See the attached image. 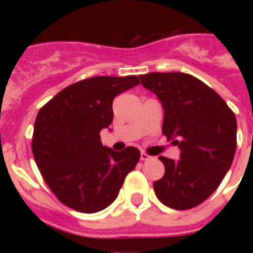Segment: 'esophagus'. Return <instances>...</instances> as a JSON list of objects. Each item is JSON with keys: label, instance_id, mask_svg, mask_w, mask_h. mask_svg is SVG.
I'll return each mask as SVG.
<instances>
[{"label": "esophagus", "instance_id": "34e87169", "mask_svg": "<svg viewBox=\"0 0 253 253\" xmlns=\"http://www.w3.org/2000/svg\"><path fill=\"white\" fill-rule=\"evenodd\" d=\"M149 159H150V156H149L148 153H145V152L141 153V160H142V161H148Z\"/></svg>", "mask_w": 253, "mask_h": 253}]
</instances>
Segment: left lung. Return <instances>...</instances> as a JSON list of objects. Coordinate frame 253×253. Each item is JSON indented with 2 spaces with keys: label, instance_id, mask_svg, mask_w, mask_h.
I'll return each instance as SVG.
<instances>
[{
  "label": "left lung",
  "instance_id": "left-lung-1",
  "mask_svg": "<svg viewBox=\"0 0 253 253\" xmlns=\"http://www.w3.org/2000/svg\"><path fill=\"white\" fill-rule=\"evenodd\" d=\"M139 80L163 104V134L181 150L177 161L159 157L165 173L153 183L156 196L170 209H192L217 190L232 165L237 145L234 112L191 74L148 73Z\"/></svg>",
  "mask_w": 253,
  "mask_h": 253
}]
</instances>
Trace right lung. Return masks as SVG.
<instances>
[{
  "label": "right lung",
  "instance_id": "add662e5",
  "mask_svg": "<svg viewBox=\"0 0 253 253\" xmlns=\"http://www.w3.org/2000/svg\"><path fill=\"white\" fill-rule=\"evenodd\" d=\"M139 84L137 76H99L69 85L36 116L32 153L46 184L63 205L97 212L115 201L139 161L137 148H105L100 131L112 123V101Z\"/></svg>",
  "mask_w": 253,
  "mask_h": 253
}]
</instances>
